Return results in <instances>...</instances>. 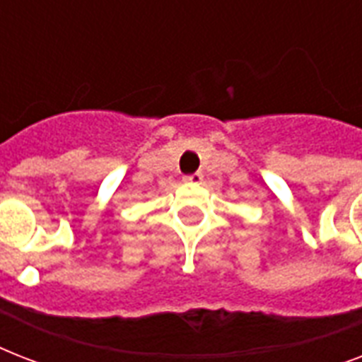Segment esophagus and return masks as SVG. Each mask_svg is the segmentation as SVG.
Listing matches in <instances>:
<instances>
[{"instance_id": "esophagus-1", "label": "esophagus", "mask_w": 362, "mask_h": 362, "mask_svg": "<svg viewBox=\"0 0 362 362\" xmlns=\"http://www.w3.org/2000/svg\"><path fill=\"white\" fill-rule=\"evenodd\" d=\"M184 182H186V184H201V182H203V175H201V173H193V175L184 176Z\"/></svg>"}]
</instances>
